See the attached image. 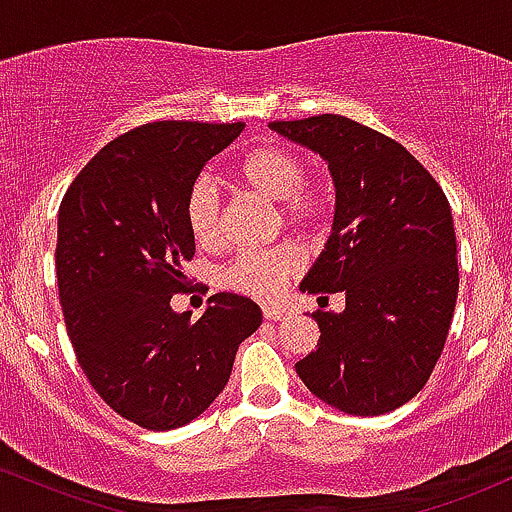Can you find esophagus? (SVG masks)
<instances>
[{
  "label": "esophagus",
  "mask_w": 512,
  "mask_h": 512,
  "mask_svg": "<svg viewBox=\"0 0 512 512\" xmlns=\"http://www.w3.org/2000/svg\"><path fill=\"white\" fill-rule=\"evenodd\" d=\"M263 317L271 319V321H278V319L285 317V309L273 307V304H263Z\"/></svg>",
  "instance_id": "34e87169"
}]
</instances>
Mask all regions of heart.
<instances>
[{
    "label": "heart",
    "mask_w": 512,
    "mask_h": 512,
    "mask_svg": "<svg viewBox=\"0 0 512 512\" xmlns=\"http://www.w3.org/2000/svg\"><path fill=\"white\" fill-rule=\"evenodd\" d=\"M232 176L241 186L275 200L280 217L292 227H314L329 210V186L319 176L302 174V159L283 145H258L241 154ZM191 239L203 249L222 241V205L217 188L198 179L183 200ZM302 268V254L292 244L263 251H241L225 271V283L241 295L271 300Z\"/></svg>",
    "instance_id": "b5f03b06"
}]
</instances>
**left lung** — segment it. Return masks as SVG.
Returning <instances> with one entry per match:
<instances>
[{
	"mask_svg": "<svg viewBox=\"0 0 512 512\" xmlns=\"http://www.w3.org/2000/svg\"><path fill=\"white\" fill-rule=\"evenodd\" d=\"M271 130L321 154L336 183L333 232L300 290L319 304L343 292L346 309L312 314L321 336L297 375L338 411L399 409L426 387L457 304L450 203L409 149L355 120L321 113Z\"/></svg>",
	"mask_w": 512,
	"mask_h": 512,
	"instance_id": "left-lung-1",
	"label": "left lung"
}]
</instances>
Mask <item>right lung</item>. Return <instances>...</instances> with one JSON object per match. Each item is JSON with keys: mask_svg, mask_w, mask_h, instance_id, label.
I'll list each match as a JSON object with an SVG mask.
<instances>
[{"mask_svg": "<svg viewBox=\"0 0 512 512\" xmlns=\"http://www.w3.org/2000/svg\"><path fill=\"white\" fill-rule=\"evenodd\" d=\"M244 123L157 120L108 142L57 212V287L79 367L118 416L147 430L198 418L261 326L249 297L217 292L203 317L176 314L195 241L183 200Z\"/></svg>", "mask_w": 512, "mask_h": 512, "instance_id": "obj_1", "label": "right lung"}]
</instances>
